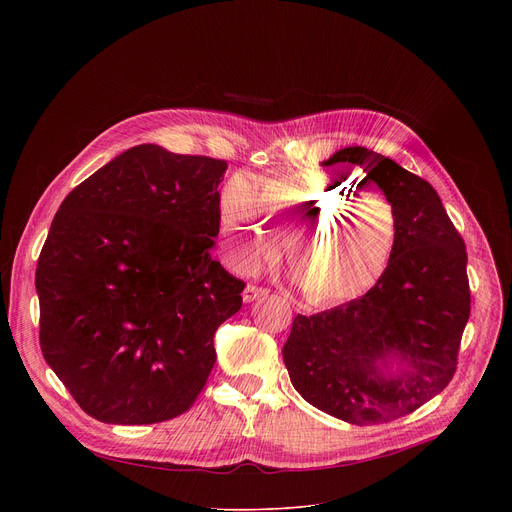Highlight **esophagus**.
<instances>
[{"label": "esophagus", "instance_id": "34e87169", "mask_svg": "<svg viewBox=\"0 0 512 512\" xmlns=\"http://www.w3.org/2000/svg\"><path fill=\"white\" fill-rule=\"evenodd\" d=\"M263 296H267V289H263V287H257V285H247L245 289H243V300L249 304V302H255V300H259V298H263Z\"/></svg>", "mask_w": 512, "mask_h": 512}]
</instances>
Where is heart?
Segmentation results:
<instances>
[{
	"label": "heart",
	"mask_w": 512,
	"mask_h": 512,
	"mask_svg": "<svg viewBox=\"0 0 512 512\" xmlns=\"http://www.w3.org/2000/svg\"><path fill=\"white\" fill-rule=\"evenodd\" d=\"M397 212L375 192L352 194L338 178H273L255 192L243 176L218 196V235L229 263L255 271L289 235L302 291L316 306H336L371 291L397 247Z\"/></svg>",
	"instance_id": "b5f03b06"
}]
</instances>
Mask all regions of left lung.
Here are the masks:
<instances>
[{
  "mask_svg": "<svg viewBox=\"0 0 512 512\" xmlns=\"http://www.w3.org/2000/svg\"><path fill=\"white\" fill-rule=\"evenodd\" d=\"M340 162L360 166L393 204L395 255L362 298L298 314L283 362L310 405L354 425H375L413 413L452 381L470 318L468 255L429 182L358 145L322 166Z\"/></svg>",
  "mask_w": 512,
  "mask_h": 512,
  "instance_id": "1",
  "label": "left lung"
}]
</instances>
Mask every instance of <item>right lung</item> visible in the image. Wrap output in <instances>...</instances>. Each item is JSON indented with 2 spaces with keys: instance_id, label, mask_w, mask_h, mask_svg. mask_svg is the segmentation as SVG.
<instances>
[{
  "instance_id": "1",
  "label": "right lung",
  "mask_w": 512,
  "mask_h": 512,
  "mask_svg": "<svg viewBox=\"0 0 512 512\" xmlns=\"http://www.w3.org/2000/svg\"><path fill=\"white\" fill-rule=\"evenodd\" d=\"M225 170L141 143L62 200L36 267L40 348L91 417L168 421L206 385L245 289L210 257Z\"/></svg>"
}]
</instances>
